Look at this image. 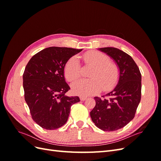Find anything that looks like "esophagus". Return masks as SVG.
<instances>
[{
  "instance_id": "obj_1",
  "label": "esophagus",
  "mask_w": 161,
  "mask_h": 161,
  "mask_svg": "<svg viewBox=\"0 0 161 161\" xmlns=\"http://www.w3.org/2000/svg\"><path fill=\"white\" fill-rule=\"evenodd\" d=\"M80 101H85V100L86 99V97H84V96H80Z\"/></svg>"
}]
</instances>
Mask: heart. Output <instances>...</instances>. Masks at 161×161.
<instances>
[{
    "label": "heart",
    "mask_w": 161,
    "mask_h": 161,
    "mask_svg": "<svg viewBox=\"0 0 161 161\" xmlns=\"http://www.w3.org/2000/svg\"><path fill=\"white\" fill-rule=\"evenodd\" d=\"M86 65L92 66L89 79H80L72 84V91L80 96H89L99 92L101 88L106 91L111 89L119 79L118 66L109 61L105 53L97 51L87 52L82 56ZM64 76L69 81H74L80 76V64L77 57L73 56L64 66Z\"/></svg>",
    "instance_id": "obj_1"
}]
</instances>
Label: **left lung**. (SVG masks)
<instances>
[{
  "label": "left lung",
  "mask_w": 161,
  "mask_h": 161,
  "mask_svg": "<svg viewBox=\"0 0 161 161\" xmlns=\"http://www.w3.org/2000/svg\"><path fill=\"white\" fill-rule=\"evenodd\" d=\"M99 50L113 58L119 69V79L115 89L103 98L94 97L96 105L91 118L99 129L111 131L124 128L132 120L141 99L142 76L139 68L130 55L115 47Z\"/></svg>",
  "instance_id": "8db88e82"
}]
</instances>
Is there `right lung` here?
Here are the masks:
<instances>
[{
    "instance_id": "add662e5",
    "label": "right lung",
    "mask_w": 161,
    "mask_h": 161,
    "mask_svg": "<svg viewBox=\"0 0 161 161\" xmlns=\"http://www.w3.org/2000/svg\"><path fill=\"white\" fill-rule=\"evenodd\" d=\"M82 49L50 47L34 55L23 75L25 100L31 118L43 129L53 130L64 125L71 106L79 97H68L70 90L64 79V66L70 58Z\"/></svg>"
}]
</instances>
